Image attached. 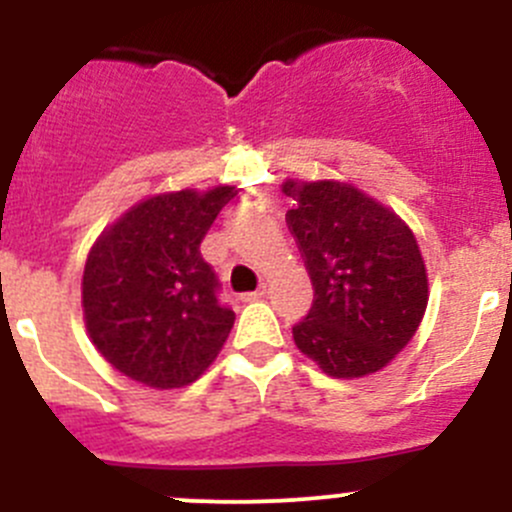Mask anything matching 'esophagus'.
I'll return each instance as SVG.
<instances>
[{
    "instance_id": "34e87169",
    "label": "esophagus",
    "mask_w": 512,
    "mask_h": 512,
    "mask_svg": "<svg viewBox=\"0 0 512 512\" xmlns=\"http://www.w3.org/2000/svg\"><path fill=\"white\" fill-rule=\"evenodd\" d=\"M262 297H267V287H260L257 292L245 294V302H257V299H262Z\"/></svg>"
}]
</instances>
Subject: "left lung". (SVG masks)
<instances>
[{"instance_id":"left-lung-1","label":"left lung","mask_w":512,"mask_h":512,"mask_svg":"<svg viewBox=\"0 0 512 512\" xmlns=\"http://www.w3.org/2000/svg\"><path fill=\"white\" fill-rule=\"evenodd\" d=\"M287 213L314 285L292 329L297 349L334 379L391 364L414 339L428 304V272L411 227L344 180L287 178Z\"/></svg>"}]
</instances>
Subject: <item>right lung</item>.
<instances>
[{
  "label": "right lung",
  "instance_id": "add662e5",
  "mask_svg": "<svg viewBox=\"0 0 512 512\" xmlns=\"http://www.w3.org/2000/svg\"><path fill=\"white\" fill-rule=\"evenodd\" d=\"M235 185L168 190L138 200L91 245L81 280L96 352L151 389L188 386L218 359L235 312L215 297L200 255Z\"/></svg>",
  "mask_w": 512,
  "mask_h": 512
}]
</instances>
